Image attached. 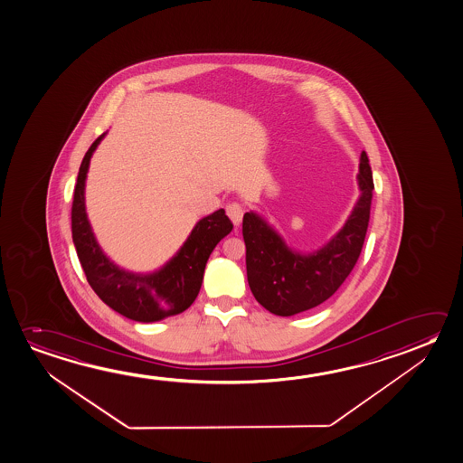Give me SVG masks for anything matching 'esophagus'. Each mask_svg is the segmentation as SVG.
<instances>
[{
	"label": "esophagus",
	"mask_w": 463,
	"mask_h": 463,
	"mask_svg": "<svg viewBox=\"0 0 463 463\" xmlns=\"http://www.w3.org/2000/svg\"><path fill=\"white\" fill-rule=\"evenodd\" d=\"M242 213H244V211H242L241 204H238V203H232V204H228L227 206L228 217L232 219V222L235 223L236 227L241 223Z\"/></svg>",
	"instance_id": "1"
}]
</instances>
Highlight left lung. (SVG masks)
Listing matches in <instances>:
<instances>
[{
  "label": "left lung",
  "mask_w": 463,
  "mask_h": 463,
  "mask_svg": "<svg viewBox=\"0 0 463 463\" xmlns=\"http://www.w3.org/2000/svg\"><path fill=\"white\" fill-rule=\"evenodd\" d=\"M357 184L359 198L345 225L310 252L289 246L260 213H244L248 283L262 307L275 316H296L320 306L343 285L359 259L370 219L373 176L365 151L360 155Z\"/></svg>",
  "instance_id": "1"
}]
</instances>
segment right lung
<instances>
[{
	"mask_svg": "<svg viewBox=\"0 0 463 463\" xmlns=\"http://www.w3.org/2000/svg\"><path fill=\"white\" fill-rule=\"evenodd\" d=\"M108 133V132H106ZM106 133L90 146L77 176L72 203V240L90 287L112 310L130 320L153 323L176 316L196 299L213 248L233 230L223 209L209 213L191 230L180 250L153 272L118 267L96 240L85 207L90 161Z\"/></svg>",
	"mask_w": 463,
	"mask_h": 463,
	"instance_id": "right-lung-1",
	"label": "right lung"
}]
</instances>
